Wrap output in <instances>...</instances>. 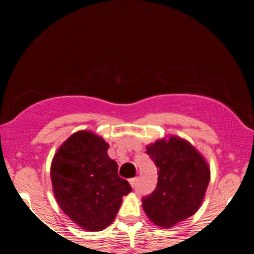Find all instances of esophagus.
<instances>
[{
	"label": "esophagus",
	"mask_w": 254,
	"mask_h": 254,
	"mask_svg": "<svg viewBox=\"0 0 254 254\" xmlns=\"http://www.w3.org/2000/svg\"><path fill=\"white\" fill-rule=\"evenodd\" d=\"M136 183H137V178H131V179H129V184H130V186L134 187L136 186Z\"/></svg>",
	"instance_id": "esophagus-1"
}]
</instances>
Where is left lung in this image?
I'll use <instances>...</instances> for the list:
<instances>
[{"label":"left lung","instance_id":"left-lung-1","mask_svg":"<svg viewBox=\"0 0 254 254\" xmlns=\"http://www.w3.org/2000/svg\"><path fill=\"white\" fill-rule=\"evenodd\" d=\"M147 154L157 166L158 180L142 207L152 223L171 228L200 208L210 180L209 165L189 141L175 135L148 144Z\"/></svg>","mask_w":254,"mask_h":254}]
</instances>
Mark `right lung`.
Instances as JSON below:
<instances>
[{"instance_id":"1","label":"right lung","mask_w":254,"mask_h":254,"mask_svg":"<svg viewBox=\"0 0 254 254\" xmlns=\"http://www.w3.org/2000/svg\"><path fill=\"white\" fill-rule=\"evenodd\" d=\"M109 143L90 130L70 135L54 155L51 180L59 206L83 230L102 231L114 221L123 196L131 192L107 155Z\"/></svg>"}]
</instances>
